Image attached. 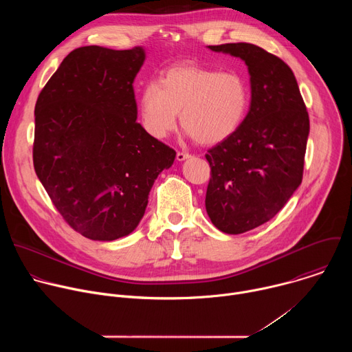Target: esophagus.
<instances>
[{"mask_svg":"<svg viewBox=\"0 0 352 352\" xmlns=\"http://www.w3.org/2000/svg\"><path fill=\"white\" fill-rule=\"evenodd\" d=\"M189 157H190V155L186 153V152H178V153H177V160H178V162H184V160H186V159H189Z\"/></svg>","mask_w":352,"mask_h":352,"instance_id":"34e87169","label":"esophagus"}]
</instances>
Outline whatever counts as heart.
I'll return each mask as SVG.
<instances>
[{
	"label": "heart",
	"mask_w": 352,
	"mask_h": 352,
	"mask_svg": "<svg viewBox=\"0 0 352 352\" xmlns=\"http://www.w3.org/2000/svg\"><path fill=\"white\" fill-rule=\"evenodd\" d=\"M249 102V83L239 72L182 64L146 82L138 107L143 128L155 138L174 131L181 113L182 126L196 142L214 144L241 126Z\"/></svg>",
	"instance_id": "1"
}]
</instances>
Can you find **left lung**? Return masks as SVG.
<instances>
[{"label": "left lung", "mask_w": 352, "mask_h": 352, "mask_svg": "<svg viewBox=\"0 0 352 352\" xmlns=\"http://www.w3.org/2000/svg\"><path fill=\"white\" fill-rule=\"evenodd\" d=\"M239 57L250 75V107L241 126L208 150L206 210L226 234L272 220L302 182L309 116L291 68L250 43L209 45Z\"/></svg>", "instance_id": "left-lung-1"}]
</instances>
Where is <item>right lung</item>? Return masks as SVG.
I'll list each match as a JSON object with an SVG mask.
<instances>
[{
	"mask_svg": "<svg viewBox=\"0 0 352 352\" xmlns=\"http://www.w3.org/2000/svg\"><path fill=\"white\" fill-rule=\"evenodd\" d=\"M142 47L71 52L34 107V171L65 223L93 241L131 234L175 150L136 122Z\"/></svg>",
	"mask_w": 352,
	"mask_h": 352,
	"instance_id": "right-lung-1",
	"label": "right lung"
}]
</instances>
